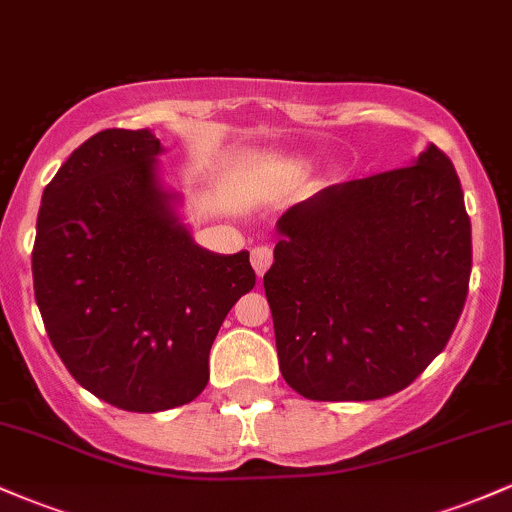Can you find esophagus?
<instances>
[{
	"label": "esophagus",
	"mask_w": 512,
	"mask_h": 512,
	"mask_svg": "<svg viewBox=\"0 0 512 512\" xmlns=\"http://www.w3.org/2000/svg\"><path fill=\"white\" fill-rule=\"evenodd\" d=\"M272 260H274V255H272V250L267 248V245H257V248L252 250V255H250L252 269H255L257 276H264V272H267Z\"/></svg>",
	"instance_id": "1"
}]
</instances>
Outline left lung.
Returning <instances> with one entry per match:
<instances>
[{
  "mask_svg": "<svg viewBox=\"0 0 512 512\" xmlns=\"http://www.w3.org/2000/svg\"><path fill=\"white\" fill-rule=\"evenodd\" d=\"M264 274L284 380L317 402L404 390L467 301L472 226L450 158L330 185L276 221Z\"/></svg>",
  "mask_w": 512,
  "mask_h": 512,
  "instance_id": "obj_1",
  "label": "left lung"
}]
</instances>
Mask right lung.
Listing matches in <instances>:
<instances>
[{"label":"right lung","mask_w":512,"mask_h":512,"mask_svg":"<svg viewBox=\"0 0 512 512\" xmlns=\"http://www.w3.org/2000/svg\"><path fill=\"white\" fill-rule=\"evenodd\" d=\"M151 129H103L45 187L35 303L81 387L125 411H166L207 387L209 349L255 286L250 252L195 243L158 170Z\"/></svg>","instance_id":"1"}]
</instances>
